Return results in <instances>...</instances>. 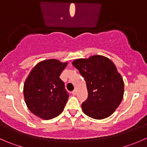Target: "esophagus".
Masks as SVG:
<instances>
[{"label":"esophagus","instance_id":"obj_1","mask_svg":"<svg viewBox=\"0 0 147 147\" xmlns=\"http://www.w3.org/2000/svg\"><path fill=\"white\" fill-rule=\"evenodd\" d=\"M72 94H73L74 95H77V90H76V89H75V90H74L72 91Z\"/></svg>","mask_w":147,"mask_h":147}]
</instances>
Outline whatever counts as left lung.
Instances as JSON below:
<instances>
[{
  "label": "left lung",
  "mask_w": 147,
  "mask_h": 147,
  "mask_svg": "<svg viewBox=\"0 0 147 147\" xmlns=\"http://www.w3.org/2000/svg\"><path fill=\"white\" fill-rule=\"evenodd\" d=\"M72 65L86 82L88 97L82 103L84 113L98 120L113 114L124 92L123 78L113 62L102 55H93L75 59Z\"/></svg>",
  "instance_id": "obj_1"
}]
</instances>
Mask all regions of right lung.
<instances>
[{
  "mask_svg": "<svg viewBox=\"0 0 147 147\" xmlns=\"http://www.w3.org/2000/svg\"><path fill=\"white\" fill-rule=\"evenodd\" d=\"M67 62L49 59L34 67L24 85L25 102L30 111L44 120L59 116L65 108L69 95L59 78Z\"/></svg>",
  "mask_w": 147,
  "mask_h": 147,
  "instance_id": "add662e5",
  "label": "right lung"
}]
</instances>
